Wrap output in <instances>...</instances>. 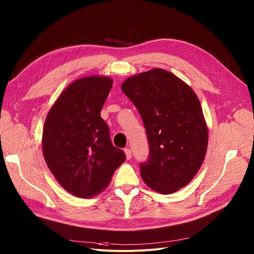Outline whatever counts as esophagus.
<instances>
[{
    "label": "esophagus",
    "mask_w": 254,
    "mask_h": 254,
    "mask_svg": "<svg viewBox=\"0 0 254 254\" xmlns=\"http://www.w3.org/2000/svg\"><path fill=\"white\" fill-rule=\"evenodd\" d=\"M125 153H126L127 159H130L131 158V151H130V149H128V148L125 149Z\"/></svg>",
    "instance_id": "esophagus-1"
}]
</instances>
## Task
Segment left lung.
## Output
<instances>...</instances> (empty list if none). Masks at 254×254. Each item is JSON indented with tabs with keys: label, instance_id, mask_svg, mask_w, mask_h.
Here are the masks:
<instances>
[{
	"label": "left lung",
	"instance_id": "obj_1",
	"mask_svg": "<svg viewBox=\"0 0 254 254\" xmlns=\"http://www.w3.org/2000/svg\"><path fill=\"white\" fill-rule=\"evenodd\" d=\"M122 90L147 132L149 157L140 165L143 181L162 194L184 188L201 168L208 147V127L195 92L159 68L128 77Z\"/></svg>",
	"mask_w": 254,
	"mask_h": 254
}]
</instances>
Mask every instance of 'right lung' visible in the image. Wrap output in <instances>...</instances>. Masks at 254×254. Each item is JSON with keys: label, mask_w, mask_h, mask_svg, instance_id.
<instances>
[{"label": "right lung", "mask_w": 254, "mask_h": 254, "mask_svg": "<svg viewBox=\"0 0 254 254\" xmlns=\"http://www.w3.org/2000/svg\"><path fill=\"white\" fill-rule=\"evenodd\" d=\"M112 84V78L100 75L75 80L45 119L42 150L47 167L62 188L77 197L102 192L126 159L125 152L113 146L101 117Z\"/></svg>", "instance_id": "1"}]
</instances>
